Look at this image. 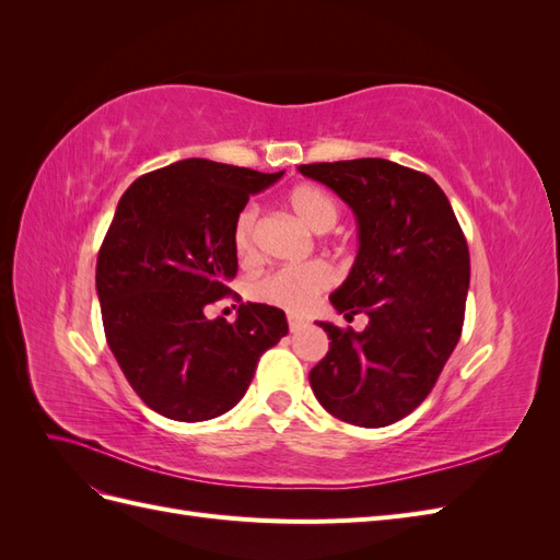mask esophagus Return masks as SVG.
Masks as SVG:
<instances>
[{
    "instance_id": "34e87169",
    "label": "esophagus",
    "mask_w": 560,
    "mask_h": 560,
    "mask_svg": "<svg viewBox=\"0 0 560 560\" xmlns=\"http://www.w3.org/2000/svg\"><path fill=\"white\" fill-rule=\"evenodd\" d=\"M287 322H290V331H292V334H296V331H301L303 327H306V322H303V319L296 317V315H290V317H287Z\"/></svg>"
}]
</instances>
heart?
Segmentation results:
<instances>
[{
    "label": "heart",
    "instance_id": "obj_1",
    "mask_svg": "<svg viewBox=\"0 0 560 560\" xmlns=\"http://www.w3.org/2000/svg\"><path fill=\"white\" fill-rule=\"evenodd\" d=\"M287 208L303 226L315 233H327L336 226L341 208L325 189L315 184H296L287 191ZM259 233V212L257 208H245L233 224V247L241 259H252L257 252ZM334 273L327 264L308 261L299 266H282L278 270L254 280L252 294L268 306H276L290 313H303L317 294L329 290Z\"/></svg>",
    "mask_w": 560,
    "mask_h": 560
}]
</instances>
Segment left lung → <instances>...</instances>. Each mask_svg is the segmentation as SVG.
<instances>
[{"label": "left lung", "instance_id": "left-lung-1", "mask_svg": "<svg viewBox=\"0 0 560 560\" xmlns=\"http://www.w3.org/2000/svg\"><path fill=\"white\" fill-rule=\"evenodd\" d=\"M358 217L360 249L329 296L338 313H364V331L317 322L329 352L311 369L325 409L350 425L385 428L422 404L463 334L469 249L446 194L385 159L299 165Z\"/></svg>", "mask_w": 560, "mask_h": 560}]
</instances>
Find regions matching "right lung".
<instances>
[{"mask_svg":"<svg viewBox=\"0 0 560 560\" xmlns=\"http://www.w3.org/2000/svg\"><path fill=\"white\" fill-rule=\"evenodd\" d=\"M280 177L186 159L138 177L118 200L95 287L114 358L156 413L182 422L226 413L290 331L266 303H241L235 322L206 315L238 270L235 219Z\"/></svg>","mask_w":560,"mask_h":560,"instance_id":"1","label":"right lung"}]
</instances>
